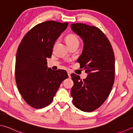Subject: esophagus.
<instances>
[{"mask_svg": "<svg viewBox=\"0 0 133 133\" xmlns=\"http://www.w3.org/2000/svg\"><path fill=\"white\" fill-rule=\"evenodd\" d=\"M67 74H68V75H69V77H71V76H70V75H71V71H70V70H68V71H67Z\"/></svg>", "mask_w": 133, "mask_h": 133, "instance_id": "esophagus-1", "label": "esophagus"}]
</instances>
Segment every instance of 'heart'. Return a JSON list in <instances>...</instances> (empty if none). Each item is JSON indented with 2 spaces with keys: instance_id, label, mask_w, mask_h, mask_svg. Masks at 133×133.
<instances>
[{
  "instance_id": "heart-1",
  "label": "heart",
  "mask_w": 133,
  "mask_h": 133,
  "mask_svg": "<svg viewBox=\"0 0 133 133\" xmlns=\"http://www.w3.org/2000/svg\"><path fill=\"white\" fill-rule=\"evenodd\" d=\"M66 41L67 45L75 43H79V40L76 36L74 35H69L66 37Z\"/></svg>"
}]
</instances>
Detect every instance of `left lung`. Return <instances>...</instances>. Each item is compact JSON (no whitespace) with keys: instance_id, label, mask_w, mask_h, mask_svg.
<instances>
[{"instance_id":"obj_1","label":"left lung","mask_w":133,"mask_h":133,"mask_svg":"<svg viewBox=\"0 0 133 133\" xmlns=\"http://www.w3.org/2000/svg\"><path fill=\"white\" fill-rule=\"evenodd\" d=\"M73 32L84 41L82 54L77 60L88 73L83 80L71 74L72 103L79 110L92 112L103 104L111 92L115 79V56L107 37L98 28L84 23L71 25Z\"/></svg>"}]
</instances>
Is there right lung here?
I'll return each mask as SVG.
<instances>
[{
	"mask_svg": "<svg viewBox=\"0 0 133 133\" xmlns=\"http://www.w3.org/2000/svg\"><path fill=\"white\" fill-rule=\"evenodd\" d=\"M69 23L49 21L39 23L26 34L16 55L15 81L24 100L36 109L50 104L63 80L64 70L55 71L47 67L56 40Z\"/></svg>",
	"mask_w": 133,
	"mask_h": 133,
	"instance_id": "right-lung-1",
	"label": "right lung"
}]
</instances>
